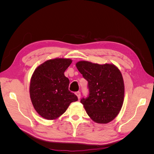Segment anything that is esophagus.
Masks as SVG:
<instances>
[{"instance_id":"34e87169","label":"esophagus","mask_w":154,"mask_h":154,"mask_svg":"<svg viewBox=\"0 0 154 154\" xmlns=\"http://www.w3.org/2000/svg\"><path fill=\"white\" fill-rule=\"evenodd\" d=\"M76 95L77 96L78 98V99H80V97H81V92H79V91L76 92Z\"/></svg>"}]
</instances>
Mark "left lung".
Returning a JSON list of instances; mask_svg holds the SVG:
<instances>
[{"label":"left lung","mask_w":154,"mask_h":154,"mask_svg":"<svg viewBox=\"0 0 154 154\" xmlns=\"http://www.w3.org/2000/svg\"><path fill=\"white\" fill-rule=\"evenodd\" d=\"M76 67L88 82V95L80 102L88 116L97 123L112 121L122 109L125 87L122 74L113 64L78 62Z\"/></svg>","instance_id":"obj_1"}]
</instances>
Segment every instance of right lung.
I'll list each match as a JSON object with an SVG mask.
<instances>
[{
    "label": "right lung",
    "instance_id": "right-lung-1",
    "mask_svg": "<svg viewBox=\"0 0 154 154\" xmlns=\"http://www.w3.org/2000/svg\"><path fill=\"white\" fill-rule=\"evenodd\" d=\"M72 63L70 59L56 58L45 62L32 74L30 97L35 109L42 117L54 119L63 114L78 97L69 90V80L64 72Z\"/></svg>",
    "mask_w": 154,
    "mask_h": 154
}]
</instances>
